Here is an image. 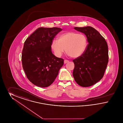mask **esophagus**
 I'll use <instances>...</instances> for the list:
<instances>
[{"mask_svg":"<svg viewBox=\"0 0 123 123\" xmlns=\"http://www.w3.org/2000/svg\"><path fill=\"white\" fill-rule=\"evenodd\" d=\"M69 62V61L68 60L65 59L64 60V64H66V63H68Z\"/></svg>","mask_w":123,"mask_h":123,"instance_id":"esophagus-1","label":"esophagus"}]
</instances>
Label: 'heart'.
Masks as SVG:
<instances>
[{"label": "heart", "mask_w": 123, "mask_h": 123, "mask_svg": "<svg viewBox=\"0 0 123 123\" xmlns=\"http://www.w3.org/2000/svg\"><path fill=\"white\" fill-rule=\"evenodd\" d=\"M88 46V40L83 34L76 32H67L60 34L58 40L52 42V48L57 56H61L65 51L70 57L77 58L84 53Z\"/></svg>", "instance_id": "b5f03b06"}]
</instances>
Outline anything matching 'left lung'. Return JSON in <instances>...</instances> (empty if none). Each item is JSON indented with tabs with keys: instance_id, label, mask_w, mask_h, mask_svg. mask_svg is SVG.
<instances>
[{
	"instance_id": "1",
	"label": "left lung",
	"mask_w": 123,
	"mask_h": 123,
	"mask_svg": "<svg viewBox=\"0 0 123 123\" xmlns=\"http://www.w3.org/2000/svg\"><path fill=\"white\" fill-rule=\"evenodd\" d=\"M74 28L86 35L88 43L83 55L73 60L75 64L73 76L79 85L88 87L104 76L109 59L108 46L105 38L93 28Z\"/></svg>"
}]
</instances>
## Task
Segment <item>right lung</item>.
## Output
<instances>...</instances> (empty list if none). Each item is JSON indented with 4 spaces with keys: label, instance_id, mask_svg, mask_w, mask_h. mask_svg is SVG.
I'll list each match as a JSON object with an SVG mask.
<instances>
[{
    "label": "right lung",
    "instance_id": "add662e5",
    "mask_svg": "<svg viewBox=\"0 0 123 123\" xmlns=\"http://www.w3.org/2000/svg\"><path fill=\"white\" fill-rule=\"evenodd\" d=\"M62 29L41 27L24 43L22 54L23 67L27 78L37 86L51 85L64 64V59L56 57L51 51L52 42Z\"/></svg>",
    "mask_w": 123,
    "mask_h": 123
}]
</instances>
